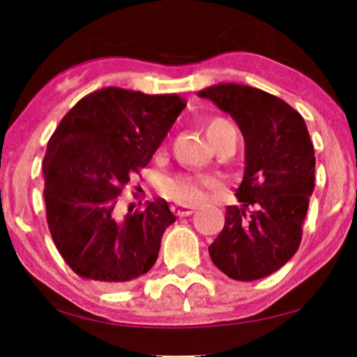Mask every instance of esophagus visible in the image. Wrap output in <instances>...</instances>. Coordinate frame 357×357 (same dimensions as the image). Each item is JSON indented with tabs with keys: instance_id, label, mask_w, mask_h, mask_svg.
Wrapping results in <instances>:
<instances>
[{
	"instance_id": "esophagus-1",
	"label": "esophagus",
	"mask_w": 357,
	"mask_h": 357,
	"mask_svg": "<svg viewBox=\"0 0 357 357\" xmlns=\"http://www.w3.org/2000/svg\"><path fill=\"white\" fill-rule=\"evenodd\" d=\"M172 213L178 218H185V216H190V214L193 213V208L183 206V204H175V206H172Z\"/></svg>"
}]
</instances>
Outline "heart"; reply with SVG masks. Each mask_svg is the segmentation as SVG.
<instances>
[{"instance_id": "heart-1", "label": "heart", "mask_w": 357, "mask_h": 357, "mask_svg": "<svg viewBox=\"0 0 357 357\" xmlns=\"http://www.w3.org/2000/svg\"><path fill=\"white\" fill-rule=\"evenodd\" d=\"M206 135L214 148H221L227 141H236V130L226 119L216 116L206 123ZM219 188V182L206 175L180 174L164 182L162 192L167 198L180 204H203L209 197V192Z\"/></svg>"}]
</instances>
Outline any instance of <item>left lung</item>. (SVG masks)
Masks as SVG:
<instances>
[{"mask_svg":"<svg viewBox=\"0 0 357 357\" xmlns=\"http://www.w3.org/2000/svg\"><path fill=\"white\" fill-rule=\"evenodd\" d=\"M236 120L245 139V172L209 245L224 275L253 281L280 270L297 252L310 195L315 154L299 112L257 87L218 84L198 92Z\"/></svg>","mask_w":357,"mask_h":357,"instance_id":"1","label":"left lung"}]
</instances>
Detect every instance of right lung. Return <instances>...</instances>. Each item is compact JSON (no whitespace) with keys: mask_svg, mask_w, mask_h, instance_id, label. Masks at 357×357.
<instances>
[{"mask_svg":"<svg viewBox=\"0 0 357 357\" xmlns=\"http://www.w3.org/2000/svg\"><path fill=\"white\" fill-rule=\"evenodd\" d=\"M183 109L175 94L104 87L63 116L43 158V198L53 242L77 276L120 286L158 260L162 234L175 222L167 202L123 216L116 206Z\"/></svg>","mask_w":357,"mask_h":357,"instance_id":"add662e5","label":"right lung"}]
</instances>
